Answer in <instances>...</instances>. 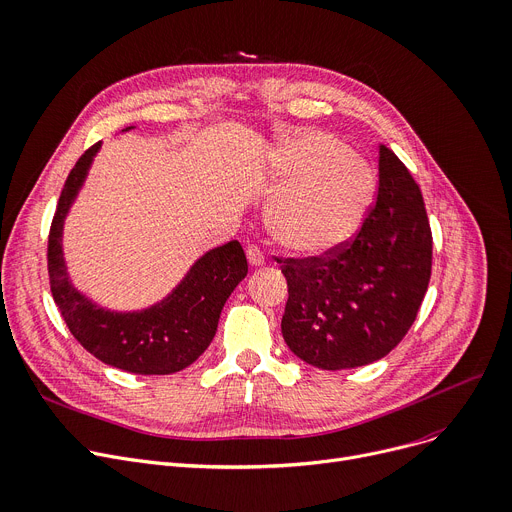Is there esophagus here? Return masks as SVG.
<instances>
[{
    "label": "esophagus",
    "mask_w": 512,
    "mask_h": 512,
    "mask_svg": "<svg viewBox=\"0 0 512 512\" xmlns=\"http://www.w3.org/2000/svg\"><path fill=\"white\" fill-rule=\"evenodd\" d=\"M247 261H249V265L251 267H261L263 263H265V255H263V251L259 249V247H249L247 249Z\"/></svg>",
    "instance_id": "esophagus-1"
}]
</instances>
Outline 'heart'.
Returning a JSON list of instances; mask_svg holds the SVG:
<instances>
[{"instance_id": "b5f03b06", "label": "heart", "mask_w": 512, "mask_h": 512, "mask_svg": "<svg viewBox=\"0 0 512 512\" xmlns=\"http://www.w3.org/2000/svg\"><path fill=\"white\" fill-rule=\"evenodd\" d=\"M265 181L278 193L265 222L286 251L325 257L360 232L377 193L374 168L335 135L300 129L265 162Z\"/></svg>"}]
</instances>
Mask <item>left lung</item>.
Here are the masks:
<instances>
[{
	"mask_svg": "<svg viewBox=\"0 0 512 512\" xmlns=\"http://www.w3.org/2000/svg\"><path fill=\"white\" fill-rule=\"evenodd\" d=\"M280 263L282 335L294 356L323 370L387 356L416 321L432 269V232L410 170L381 146L377 203L354 241L329 257Z\"/></svg>",
	"mask_w": 512,
	"mask_h": 512,
	"instance_id": "obj_1",
	"label": "left lung"
}]
</instances>
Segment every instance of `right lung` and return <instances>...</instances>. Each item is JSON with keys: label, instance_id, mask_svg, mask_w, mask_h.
<instances>
[{"label": "right lung", "instance_id": "right-lung-1", "mask_svg": "<svg viewBox=\"0 0 512 512\" xmlns=\"http://www.w3.org/2000/svg\"><path fill=\"white\" fill-rule=\"evenodd\" d=\"M125 127L123 131H129ZM100 142L88 148L67 177L49 234V280L63 321L100 362L133 374H173L208 350L220 313L249 265L238 241L203 253L162 300L140 311H113L80 292L63 257V224L70 214Z\"/></svg>", "mask_w": 512, "mask_h": 512}]
</instances>
